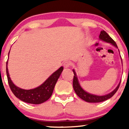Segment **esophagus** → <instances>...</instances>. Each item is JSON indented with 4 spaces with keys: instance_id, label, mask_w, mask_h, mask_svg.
Segmentation results:
<instances>
[{
    "instance_id": "obj_1",
    "label": "esophagus",
    "mask_w": 129,
    "mask_h": 129,
    "mask_svg": "<svg viewBox=\"0 0 129 129\" xmlns=\"http://www.w3.org/2000/svg\"><path fill=\"white\" fill-rule=\"evenodd\" d=\"M71 65H72V63H71L70 62L66 61L63 63V67H64V68H69L71 66Z\"/></svg>"
}]
</instances>
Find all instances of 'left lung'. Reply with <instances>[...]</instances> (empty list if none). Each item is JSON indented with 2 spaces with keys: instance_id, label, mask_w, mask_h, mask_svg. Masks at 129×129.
Wrapping results in <instances>:
<instances>
[{
  "instance_id": "obj_1",
  "label": "left lung",
  "mask_w": 129,
  "mask_h": 129,
  "mask_svg": "<svg viewBox=\"0 0 129 129\" xmlns=\"http://www.w3.org/2000/svg\"><path fill=\"white\" fill-rule=\"evenodd\" d=\"M100 39L101 40H103V41H105V42H107L108 43H110L112 45L118 48L116 42L112 39V38L109 36V35L104 30H103L101 31V33L100 35ZM73 72L74 73V76H73V86L75 91L76 92V94L78 96L79 98H81L82 100L85 101L86 102L88 103H100V102L104 101H106L108 99L110 98L111 97H112L114 94H115V93L116 92L117 90L119 88V85H120V83L118 84V85L117 87L113 90L112 92H111L109 94H106L104 96H96L94 95V94H90V93L86 92L84 90L81 88V87L80 86L79 82H78V78H77L76 73H75V70H73Z\"/></svg>"
}]
</instances>
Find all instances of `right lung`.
<instances>
[{
    "mask_svg": "<svg viewBox=\"0 0 129 129\" xmlns=\"http://www.w3.org/2000/svg\"><path fill=\"white\" fill-rule=\"evenodd\" d=\"M7 63L8 60L7 62V68H6L7 79H8L9 86L13 94L22 101L29 104H39L44 103L51 97L56 82L59 78L63 69L62 67H60L39 87L31 90H23L16 87L11 81L9 76Z\"/></svg>",
    "mask_w": 129,
    "mask_h": 129,
    "instance_id": "right-lung-1",
    "label": "right lung"
}]
</instances>
